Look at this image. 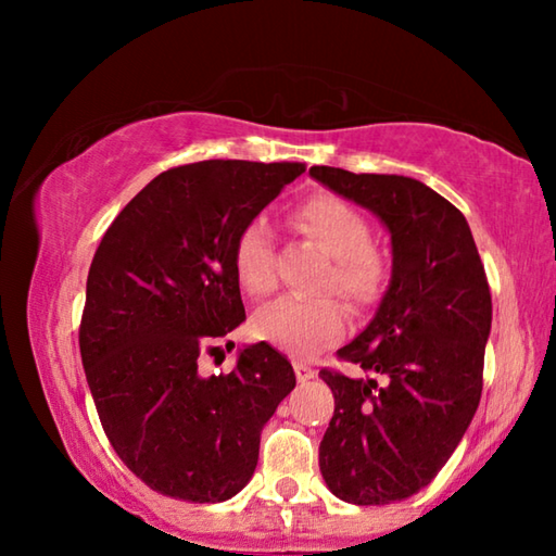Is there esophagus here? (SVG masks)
<instances>
[{
  "label": "esophagus",
  "instance_id": "obj_1",
  "mask_svg": "<svg viewBox=\"0 0 556 556\" xmlns=\"http://www.w3.org/2000/svg\"><path fill=\"white\" fill-rule=\"evenodd\" d=\"M294 372H296L299 382H308V380L316 378L314 368H312V365H306V363H294Z\"/></svg>",
  "mask_w": 556,
  "mask_h": 556
}]
</instances>
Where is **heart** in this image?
<instances>
[{"label":"heart","instance_id":"heart-1","mask_svg":"<svg viewBox=\"0 0 556 556\" xmlns=\"http://www.w3.org/2000/svg\"><path fill=\"white\" fill-rule=\"evenodd\" d=\"M294 228L312 240L331 265L324 277V289L336 291L353 312H365L380 299L388 265L378 250L370 248V225L351 203L331 193H318L304 201L291 215ZM232 267L240 287L250 296H267L277 285L271 230L265 215L252 218L240 230L232 250ZM345 328V314L338 301L277 299L252 316V333L260 341L308 357L338 341Z\"/></svg>","mask_w":556,"mask_h":556}]
</instances>
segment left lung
<instances>
[{
	"instance_id": "1",
	"label": "left lung",
	"mask_w": 556,
	"mask_h": 556,
	"mask_svg": "<svg viewBox=\"0 0 556 556\" xmlns=\"http://www.w3.org/2000/svg\"><path fill=\"white\" fill-rule=\"evenodd\" d=\"M308 174L390 232L388 291L365 331L338 351L370 378L318 372L336 397L318 446L328 491L353 505H388L429 485L473 419L491 289L464 213L417 178L333 166Z\"/></svg>"
}]
</instances>
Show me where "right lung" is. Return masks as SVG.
<instances>
[{
	"label": "right lung",
	"mask_w": 556,
	"mask_h": 556,
	"mask_svg": "<svg viewBox=\"0 0 556 556\" xmlns=\"http://www.w3.org/2000/svg\"><path fill=\"white\" fill-rule=\"evenodd\" d=\"M304 172L238 159L168 168L102 235L83 368L112 448L156 493L238 495L255 473L262 427L294 390V368L265 341L244 345L223 375H203L201 355L244 321L232 267L240 230Z\"/></svg>",
	"instance_id": "1"
}]
</instances>
